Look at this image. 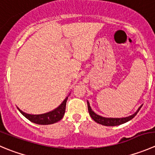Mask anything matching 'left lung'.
Returning a JSON list of instances; mask_svg holds the SVG:
<instances>
[{
	"label": "left lung",
	"instance_id": "left-lung-1",
	"mask_svg": "<svg viewBox=\"0 0 155 155\" xmlns=\"http://www.w3.org/2000/svg\"><path fill=\"white\" fill-rule=\"evenodd\" d=\"M87 104H88V113H89L91 117L95 121L96 123L99 124H101L103 126H107V127H115V126H119L123 124H125V123L128 122V121L131 120L137 114V113L139 112V110L141 109L142 105H141L138 110H136V112H135L134 114H132V115L127 117H121V118H112V117H102V116L98 115V114H95L94 111L91 110V107H90L89 102L87 101Z\"/></svg>",
	"mask_w": 155,
	"mask_h": 155
}]
</instances>
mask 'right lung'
Wrapping results in <instances>:
<instances>
[{
  "mask_svg": "<svg viewBox=\"0 0 155 155\" xmlns=\"http://www.w3.org/2000/svg\"><path fill=\"white\" fill-rule=\"evenodd\" d=\"M67 99H68V96L63 101L62 103L58 107L55 108L53 110L50 111V112L42 114H26V113L21 110L19 107L17 108L19 112L31 122L36 124H39V125H49V124H53L58 122L64 117V115L65 114L66 104H67Z\"/></svg>",
  "mask_w": 155,
  "mask_h": 155,
  "instance_id": "obj_1",
  "label": "right lung"
}]
</instances>
